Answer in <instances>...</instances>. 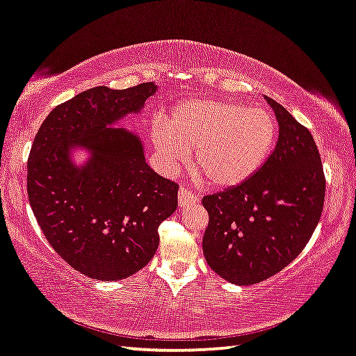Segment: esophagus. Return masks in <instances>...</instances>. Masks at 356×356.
I'll return each instance as SVG.
<instances>
[{"label": "esophagus", "instance_id": "34e87169", "mask_svg": "<svg viewBox=\"0 0 356 356\" xmlns=\"http://www.w3.org/2000/svg\"><path fill=\"white\" fill-rule=\"evenodd\" d=\"M177 198H179V207H187V206H191V204H196V202L200 201V196L191 193V191H188L187 188L180 187L179 193H177Z\"/></svg>", "mask_w": 356, "mask_h": 356}]
</instances>
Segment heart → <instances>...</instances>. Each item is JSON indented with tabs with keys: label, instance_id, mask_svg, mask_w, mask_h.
<instances>
[{
	"label": "heart",
	"instance_id": "heart-1",
	"mask_svg": "<svg viewBox=\"0 0 356 356\" xmlns=\"http://www.w3.org/2000/svg\"><path fill=\"white\" fill-rule=\"evenodd\" d=\"M277 120L268 109L227 99H190L158 118L152 140L161 168L177 172L188 161L209 187L228 188L252 177L277 140Z\"/></svg>",
	"mask_w": 356,
	"mask_h": 356
}]
</instances>
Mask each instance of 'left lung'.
Masks as SVG:
<instances>
[{"mask_svg": "<svg viewBox=\"0 0 356 356\" xmlns=\"http://www.w3.org/2000/svg\"><path fill=\"white\" fill-rule=\"evenodd\" d=\"M264 98L279 122L274 152L252 177L202 198L206 261L236 285L258 284L289 266L323 211L325 174L312 134L284 106Z\"/></svg>", "mask_w": 356, "mask_h": 356, "instance_id": "left-lung-1", "label": "left lung"}]
</instances>
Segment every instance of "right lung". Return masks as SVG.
<instances>
[{
  "instance_id": "obj_1",
  "label": "right lung",
  "mask_w": 356,
  "mask_h": 356,
  "mask_svg": "<svg viewBox=\"0 0 356 356\" xmlns=\"http://www.w3.org/2000/svg\"><path fill=\"white\" fill-rule=\"evenodd\" d=\"M155 92L154 82L90 88L56 106L33 140V213L52 249L87 277L120 280L143 269L158 249V227L177 209L179 185L145 163L136 134L111 128ZM76 145L90 150L81 168L69 156Z\"/></svg>"
}]
</instances>
